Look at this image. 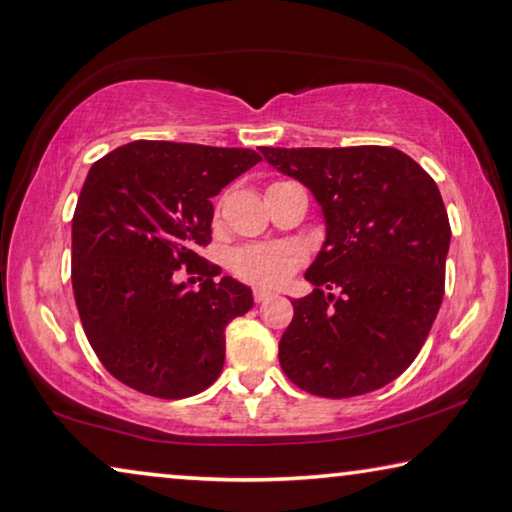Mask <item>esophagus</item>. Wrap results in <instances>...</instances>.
Segmentation results:
<instances>
[{
	"mask_svg": "<svg viewBox=\"0 0 512 512\" xmlns=\"http://www.w3.org/2000/svg\"><path fill=\"white\" fill-rule=\"evenodd\" d=\"M253 298H255V303H264V300H269V298H273V291L271 289H255L253 291Z\"/></svg>",
	"mask_w": 512,
	"mask_h": 512,
	"instance_id": "1",
	"label": "esophagus"
}]
</instances>
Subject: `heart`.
<instances>
[{"label":"heart","mask_w":512,"mask_h":512,"mask_svg":"<svg viewBox=\"0 0 512 512\" xmlns=\"http://www.w3.org/2000/svg\"><path fill=\"white\" fill-rule=\"evenodd\" d=\"M300 262H303V250L294 243H255L230 255L232 273L259 287L282 285Z\"/></svg>","instance_id":"1"}]
</instances>
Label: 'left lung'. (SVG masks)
Instances as JSON below:
<instances>
[{
    "instance_id": "1",
    "label": "left lung",
    "mask_w": 512,
    "mask_h": 512,
    "mask_svg": "<svg viewBox=\"0 0 512 512\" xmlns=\"http://www.w3.org/2000/svg\"><path fill=\"white\" fill-rule=\"evenodd\" d=\"M262 154L310 189L326 223L305 271L314 291L291 300L282 371L326 399L385 387L417 358L442 305L451 227L440 189L415 159L383 145Z\"/></svg>"
}]
</instances>
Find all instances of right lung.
I'll list each match as a JSON object with an SVG mask.
<instances>
[{
  "instance_id": "obj_1",
  "label": "right lung",
  "mask_w": 512,
  "mask_h": 512,
  "mask_svg": "<svg viewBox=\"0 0 512 512\" xmlns=\"http://www.w3.org/2000/svg\"><path fill=\"white\" fill-rule=\"evenodd\" d=\"M262 157L246 148L134 141L95 161L72 216V291L97 358L120 383L186 399L221 376L225 328L253 291L198 248L212 198ZM201 273V285L176 269Z\"/></svg>"
}]
</instances>
